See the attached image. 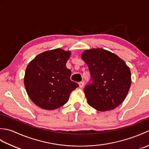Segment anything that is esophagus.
Masks as SVG:
<instances>
[{
    "instance_id": "34e87169",
    "label": "esophagus",
    "mask_w": 149,
    "mask_h": 149,
    "mask_svg": "<svg viewBox=\"0 0 149 149\" xmlns=\"http://www.w3.org/2000/svg\"><path fill=\"white\" fill-rule=\"evenodd\" d=\"M84 83L83 81H81L80 83H79V85L80 88H83L84 86Z\"/></svg>"
}]
</instances>
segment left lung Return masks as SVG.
<instances>
[{
    "instance_id": "8db88e82",
    "label": "left lung",
    "mask_w": 149,
    "mask_h": 149,
    "mask_svg": "<svg viewBox=\"0 0 149 149\" xmlns=\"http://www.w3.org/2000/svg\"><path fill=\"white\" fill-rule=\"evenodd\" d=\"M81 58L88 65L91 75V83L84 88L88 104L100 111L118 107L131 84L130 69L124 61L103 49L85 50Z\"/></svg>"
}]
</instances>
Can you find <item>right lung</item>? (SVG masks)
I'll use <instances>...</instances> for the list:
<instances>
[{"label": "right lung", "mask_w": 149, "mask_h": 149, "mask_svg": "<svg viewBox=\"0 0 149 149\" xmlns=\"http://www.w3.org/2000/svg\"><path fill=\"white\" fill-rule=\"evenodd\" d=\"M70 52L56 49L35 57L27 65L24 85L31 100L36 106L53 110L64 105L70 94L79 87L70 80L71 70L66 66Z\"/></svg>", "instance_id": "add662e5"}]
</instances>
